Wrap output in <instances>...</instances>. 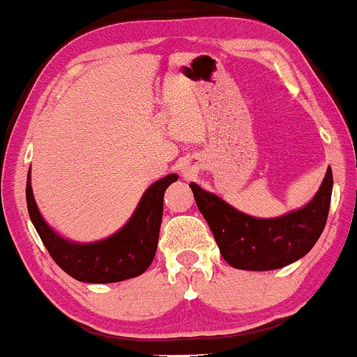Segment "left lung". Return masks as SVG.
Segmentation results:
<instances>
[{"label":"left lung","mask_w":357,"mask_h":357,"mask_svg":"<svg viewBox=\"0 0 357 357\" xmlns=\"http://www.w3.org/2000/svg\"><path fill=\"white\" fill-rule=\"evenodd\" d=\"M189 188L224 260L234 268L261 272L287 267L313 249L326 225L333 173L328 168L321 188L308 206L277 219L250 218L196 183Z\"/></svg>","instance_id":"obj_1"}]
</instances>
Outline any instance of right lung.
Returning <instances> with one entry per match:
<instances>
[{
    "instance_id": "add662e5",
    "label": "right lung",
    "mask_w": 357,
    "mask_h": 357,
    "mask_svg": "<svg viewBox=\"0 0 357 357\" xmlns=\"http://www.w3.org/2000/svg\"><path fill=\"white\" fill-rule=\"evenodd\" d=\"M174 181H178V176L169 174L153 183L123 229L93 243L69 242L49 227L36 206L29 173L26 202L40 241L59 267L79 282L115 283L138 277L151 265L160 237L165 191Z\"/></svg>"
}]
</instances>
